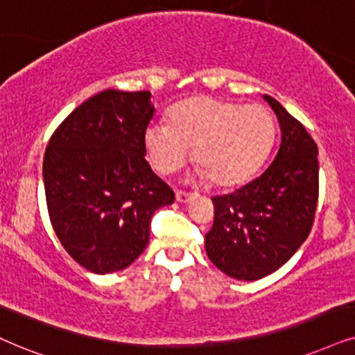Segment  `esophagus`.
I'll list each match as a JSON object with an SVG mask.
<instances>
[{"label": "esophagus", "mask_w": 355, "mask_h": 355, "mask_svg": "<svg viewBox=\"0 0 355 355\" xmlns=\"http://www.w3.org/2000/svg\"><path fill=\"white\" fill-rule=\"evenodd\" d=\"M175 196H177V201H180V203H187V201L191 198V193L185 190H177Z\"/></svg>", "instance_id": "1"}]
</instances>
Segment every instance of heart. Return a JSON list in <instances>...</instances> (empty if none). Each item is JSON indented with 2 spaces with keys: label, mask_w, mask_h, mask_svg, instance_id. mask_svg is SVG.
Segmentation results:
<instances>
[{
  "label": "heart",
  "mask_w": 355,
  "mask_h": 355,
  "mask_svg": "<svg viewBox=\"0 0 355 355\" xmlns=\"http://www.w3.org/2000/svg\"><path fill=\"white\" fill-rule=\"evenodd\" d=\"M275 139V121L262 105H237L195 96L173 110L172 124L155 121L146 147L162 173L182 168L195 147V162L219 187L248 180L263 164Z\"/></svg>",
  "instance_id": "obj_1"
}]
</instances>
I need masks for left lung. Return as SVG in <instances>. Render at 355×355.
I'll list each match as a JSON object with an SVG mask.
<instances>
[{"mask_svg":"<svg viewBox=\"0 0 355 355\" xmlns=\"http://www.w3.org/2000/svg\"><path fill=\"white\" fill-rule=\"evenodd\" d=\"M282 141L260 177L230 195L213 196L214 223L205 236L206 254L237 280H259L288 262L306 241L320 195L318 146L304 125L275 98Z\"/></svg>","mask_w":355,"mask_h":355,"instance_id":"obj_1","label":"left lung"}]
</instances>
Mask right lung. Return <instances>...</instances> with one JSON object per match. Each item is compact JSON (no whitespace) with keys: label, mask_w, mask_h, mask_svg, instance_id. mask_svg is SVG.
Instances as JSON below:
<instances>
[{"label":"right lung","mask_w":355,"mask_h":355,"mask_svg":"<svg viewBox=\"0 0 355 355\" xmlns=\"http://www.w3.org/2000/svg\"><path fill=\"white\" fill-rule=\"evenodd\" d=\"M150 92L105 89L75 107L44 155L52 227L75 262L93 273L123 270L149 244L150 219L173 190L146 160Z\"/></svg>","instance_id":"obj_1"}]
</instances>
